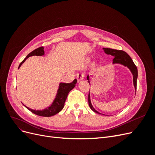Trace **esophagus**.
I'll return each mask as SVG.
<instances>
[{"instance_id":"esophagus-1","label":"esophagus","mask_w":155,"mask_h":155,"mask_svg":"<svg viewBox=\"0 0 155 155\" xmlns=\"http://www.w3.org/2000/svg\"><path fill=\"white\" fill-rule=\"evenodd\" d=\"M83 78H84V74L83 73H79L77 75V79H78V82L80 83L83 80Z\"/></svg>"}]
</instances>
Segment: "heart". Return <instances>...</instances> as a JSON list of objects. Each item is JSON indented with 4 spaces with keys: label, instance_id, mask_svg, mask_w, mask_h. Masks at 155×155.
I'll return each mask as SVG.
<instances>
[{
    "label": "heart",
    "instance_id": "1",
    "mask_svg": "<svg viewBox=\"0 0 155 155\" xmlns=\"http://www.w3.org/2000/svg\"><path fill=\"white\" fill-rule=\"evenodd\" d=\"M95 64V63H94V65Z\"/></svg>",
    "mask_w": 155,
    "mask_h": 155
}]
</instances>
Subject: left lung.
Here are the masks:
<instances>
[{
  "instance_id": "1",
  "label": "left lung",
  "mask_w": 155,
  "mask_h": 155,
  "mask_svg": "<svg viewBox=\"0 0 155 155\" xmlns=\"http://www.w3.org/2000/svg\"><path fill=\"white\" fill-rule=\"evenodd\" d=\"M104 49L105 53L108 55H111L114 56V59L112 60V64H122L125 67H127L130 70L131 73L133 74V84L134 87L135 88V91H137V81L138 78V70L137 67H136L135 64L134 63L133 61L131 59L130 56L127 54L125 51L123 50H114L112 48H103ZM87 79L88 80V83L90 84V81H89V75H88ZM88 105L89 107H91V109L94 111L96 112L97 114H103L100 112H97L94 108L93 107L91 101V95H90V92H89L88 96ZM105 115V114H103Z\"/></svg>"
}]
</instances>
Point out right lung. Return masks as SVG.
<instances>
[{"mask_svg": "<svg viewBox=\"0 0 155 155\" xmlns=\"http://www.w3.org/2000/svg\"><path fill=\"white\" fill-rule=\"evenodd\" d=\"M45 55V51L44 48L43 46L39 47L32 51L28 55L26 58L22 61L20 63L19 66H18V69L21 67L22 63H24L25 61L30 56L33 55H37V56H42ZM77 83V79H75L74 80L70 83H60L59 85V88L58 90V93L55 96V99L54 101L52 102L51 105H50L48 107L45 108V109L43 110H33L30 108L25 106L28 109L30 110L33 113L41 116H44V117H50L51 116H54L56 114L59 113V112L61 110L64 105V102L66 101L68 94L69 92L72 90V89L76 86V84Z\"/></svg>", "mask_w": 155, "mask_h": 155, "instance_id": "obj_1", "label": "right lung"}]
</instances>
